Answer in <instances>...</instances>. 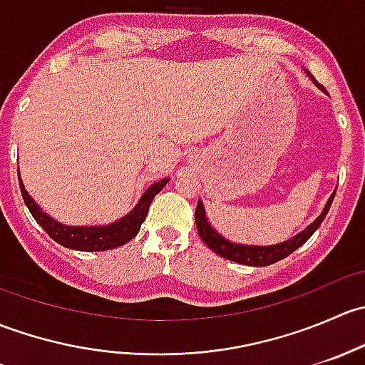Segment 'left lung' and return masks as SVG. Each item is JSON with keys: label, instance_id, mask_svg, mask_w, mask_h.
I'll list each match as a JSON object with an SVG mask.
<instances>
[{"label": "left lung", "instance_id": "8db88e82", "mask_svg": "<svg viewBox=\"0 0 365 365\" xmlns=\"http://www.w3.org/2000/svg\"><path fill=\"white\" fill-rule=\"evenodd\" d=\"M305 72L309 73V70H305ZM309 76H311V73H309ZM311 79H312V83L319 88V90L327 91L322 84L316 83L314 77L311 76ZM334 196H336V190H334L332 196L329 197V201H327L323 212L319 213V215L316 217V219L312 220V222L309 224L305 230H302L300 233L295 235V237H292L289 240L281 242V244L244 245V244H235V242L227 240V238H224L222 235H220L219 231H217L215 227L208 222V217H206V212H205V205L201 200L197 201V206H196L197 233H200V237L203 238L205 244L208 245L213 252L219 254V256H222V257H226V259L235 261V263H240V264H249V267H267V264L277 263V261L284 259L286 256H289L292 252H295L298 247H302V245H304L305 242L312 237V233H314V231L322 226L323 219H325V215L329 213L330 205H332V201H334Z\"/></svg>", "mask_w": 365, "mask_h": 365}]
</instances>
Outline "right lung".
Returning a JSON list of instances; mask_svg holds the SVG:
<instances>
[{
  "label": "right lung",
  "instance_id": "1",
  "mask_svg": "<svg viewBox=\"0 0 365 365\" xmlns=\"http://www.w3.org/2000/svg\"><path fill=\"white\" fill-rule=\"evenodd\" d=\"M17 176H19L21 194L28 210L31 212L33 219L43 227L47 235L58 242L60 245L73 251H86V252H97V251H109V249H116L120 245H125L128 240L135 237L141 230V224L145 222L146 215H148V208L152 205L153 197L160 192L169 182V178H162L150 185L138 201V205L130 210L125 217L114 220L111 224H98V226H67V224L58 222L56 219L43 212L38 205L35 203L28 190L24 189V183L21 180V173L17 169Z\"/></svg>",
  "mask_w": 365,
  "mask_h": 365
}]
</instances>
